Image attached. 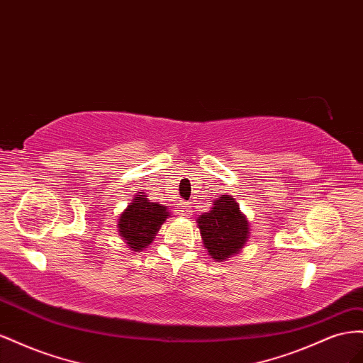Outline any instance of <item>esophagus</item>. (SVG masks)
Segmentation results:
<instances>
[{
    "label": "esophagus",
    "mask_w": 363,
    "mask_h": 363,
    "mask_svg": "<svg viewBox=\"0 0 363 363\" xmlns=\"http://www.w3.org/2000/svg\"><path fill=\"white\" fill-rule=\"evenodd\" d=\"M181 216H189L190 214V210H189V203L187 202H184V203H181Z\"/></svg>",
    "instance_id": "34e87169"
}]
</instances>
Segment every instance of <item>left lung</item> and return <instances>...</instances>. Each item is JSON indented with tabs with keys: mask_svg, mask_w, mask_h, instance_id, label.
<instances>
[{
	"mask_svg": "<svg viewBox=\"0 0 363 363\" xmlns=\"http://www.w3.org/2000/svg\"><path fill=\"white\" fill-rule=\"evenodd\" d=\"M205 250L214 262H226L239 254L250 239V222L230 194L217 196L211 210L198 220Z\"/></svg>",
	"mask_w": 363,
	"mask_h": 363,
	"instance_id": "left-lung-1",
	"label": "left lung"
}]
</instances>
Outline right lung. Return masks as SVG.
I'll use <instances>...</instances> for the list:
<instances>
[{"label":"right lung","instance_id":"right-lung-1","mask_svg":"<svg viewBox=\"0 0 363 363\" xmlns=\"http://www.w3.org/2000/svg\"><path fill=\"white\" fill-rule=\"evenodd\" d=\"M167 217H170L167 206L150 202L146 193L138 191L120 214L118 234L130 251L141 252L153 242Z\"/></svg>","mask_w":363,"mask_h":363}]
</instances>
